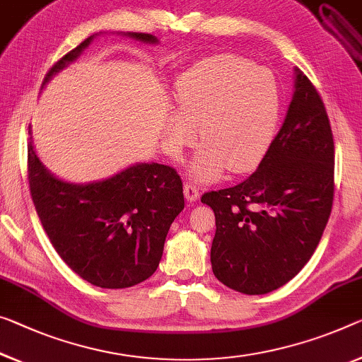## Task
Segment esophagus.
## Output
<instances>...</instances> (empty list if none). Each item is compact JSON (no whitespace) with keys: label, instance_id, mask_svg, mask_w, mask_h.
Masks as SVG:
<instances>
[{"label":"esophagus","instance_id":"1","mask_svg":"<svg viewBox=\"0 0 362 362\" xmlns=\"http://www.w3.org/2000/svg\"><path fill=\"white\" fill-rule=\"evenodd\" d=\"M185 196L189 200V202H197L199 200V189L196 187V185H192V182H186L185 185Z\"/></svg>","mask_w":362,"mask_h":362}]
</instances>
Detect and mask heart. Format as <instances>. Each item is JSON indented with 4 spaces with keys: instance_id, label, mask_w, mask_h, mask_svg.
<instances>
[{
    "instance_id": "heart-1",
    "label": "heart",
    "mask_w": 362,
    "mask_h": 362,
    "mask_svg": "<svg viewBox=\"0 0 362 362\" xmlns=\"http://www.w3.org/2000/svg\"><path fill=\"white\" fill-rule=\"evenodd\" d=\"M180 115L166 126V147L177 155L191 146L199 126L192 175L214 181L223 170H254L269 148L280 111L274 74L238 54H215L186 71L176 82Z\"/></svg>"
}]
</instances>
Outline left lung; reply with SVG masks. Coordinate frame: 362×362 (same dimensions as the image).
Here are the masks:
<instances>
[{"mask_svg":"<svg viewBox=\"0 0 362 362\" xmlns=\"http://www.w3.org/2000/svg\"><path fill=\"white\" fill-rule=\"evenodd\" d=\"M335 146L325 105L296 69L281 129L259 168L239 185L202 196L215 214L214 275L231 290L265 294L309 262L332 212Z\"/></svg>","mask_w":362,"mask_h":362,"instance_id":"8db88e82","label":"left lung"}]
</instances>
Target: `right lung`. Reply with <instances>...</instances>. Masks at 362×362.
<instances>
[{"label": "right lung", "instance_id": "right-lung-1", "mask_svg": "<svg viewBox=\"0 0 362 362\" xmlns=\"http://www.w3.org/2000/svg\"><path fill=\"white\" fill-rule=\"evenodd\" d=\"M127 35L157 43L150 33ZM92 38L59 58L43 86ZM27 177L38 218L59 257L86 281L110 290L134 286L153 275L170 226L185 209L181 176L168 165L137 163L108 180L71 185L49 173L29 142Z\"/></svg>", "mask_w": 362, "mask_h": 362}]
</instances>
